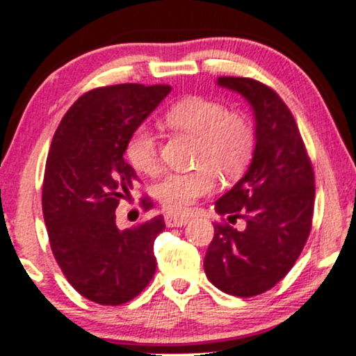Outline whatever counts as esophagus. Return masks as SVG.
I'll return each instance as SVG.
<instances>
[{
  "label": "esophagus",
  "instance_id": "1",
  "mask_svg": "<svg viewBox=\"0 0 356 356\" xmlns=\"http://www.w3.org/2000/svg\"><path fill=\"white\" fill-rule=\"evenodd\" d=\"M189 222V216H175V214H167L165 225L167 226H184Z\"/></svg>",
  "mask_w": 356,
  "mask_h": 356
}]
</instances>
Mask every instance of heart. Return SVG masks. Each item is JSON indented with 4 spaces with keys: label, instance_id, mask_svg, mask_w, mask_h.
<instances>
[{
    "label": "heart",
    "instance_id": "b5f03b06",
    "mask_svg": "<svg viewBox=\"0 0 356 356\" xmlns=\"http://www.w3.org/2000/svg\"><path fill=\"white\" fill-rule=\"evenodd\" d=\"M174 131L197 138L193 172H170L155 186V196L169 213H186L194 199L218 186V172L238 177L247 170L255 152V130L243 113L229 111L221 101L191 96L179 101L163 115ZM124 157L135 170L154 175L160 169L159 142L147 124L134 128L124 143Z\"/></svg>",
    "mask_w": 356,
    "mask_h": 356
}]
</instances>
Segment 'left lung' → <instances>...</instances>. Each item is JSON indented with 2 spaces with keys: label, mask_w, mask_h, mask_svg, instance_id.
<instances>
[{
  "label": "left lung",
  "mask_w": 356,
  "mask_h": 356,
  "mask_svg": "<svg viewBox=\"0 0 356 356\" xmlns=\"http://www.w3.org/2000/svg\"><path fill=\"white\" fill-rule=\"evenodd\" d=\"M218 84L252 104L257 145L247 174L214 206L229 222L241 218L247 226L238 232L216 222L204 272L226 294L253 298L287 275L309 238L314 170L291 109L272 88L252 77L222 76Z\"/></svg>",
  "instance_id": "1"
}]
</instances>
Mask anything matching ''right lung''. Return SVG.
<instances>
[{"instance_id":"right-lung-1","label":"right lung","mask_w":356,"mask_h":356,"mask_svg":"<svg viewBox=\"0 0 356 356\" xmlns=\"http://www.w3.org/2000/svg\"><path fill=\"white\" fill-rule=\"evenodd\" d=\"M169 92L167 84L92 89L67 109L50 143L42 187L50 248L70 286L101 306L136 298L157 267L163 218L121 232L115 211L136 182L123 157L127 138ZM140 204L152 208L148 197Z\"/></svg>"}]
</instances>
